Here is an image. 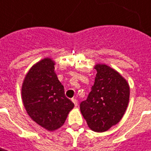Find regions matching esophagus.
Listing matches in <instances>:
<instances>
[{"mask_svg": "<svg viewBox=\"0 0 151 151\" xmlns=\"http://www.w3.org/2000/svg\"><path fill=\"white\" fill-rule=\"evenodd\" d=\"M72 101H73V102L74 103V105L77 107V106H78V100H77L76 98H73V99H72Z\"/></svg>", "mask_w": 151, "mask_h": 151, "instance_id": "esophagus-1", "label": "esophagus"}]
</instances>
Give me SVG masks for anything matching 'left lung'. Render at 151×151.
<instances>
[{"label": "left lung", "mask_w": 151, "mask_h": 151, "mask_svg": "<svg viewBox=\"0 0 151 151\" xmlns=\"http://www.w3.org/2000/svg\"><path fill=\"white\" fill-rule=\"evenodd\" d=\"M96 76L80 111L94 132H106L116 125L127 108L130 89L125 78L107 65H96Z\"/></svg>", "instance_id": "1"}]
</instances>
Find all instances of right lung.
<instances>
[{
	"instance_id": "obj_1",
	"label": "right lung",
	"mask_w": 151,
	"mask_h": 151,
	"mask_svg": "<svg viewBox=\"0 0 151 151\" xmlns=\"http://www.w3.org/2000/svg\"><path fill=\"white\" fill-rule=\"evenodd\" d=\"M22 100L31 119L49 131L60 127L74 107L66 97L64 86L55 73V63L49 58L34 65L26 74Z\"/></svg>"
}]
</instances>
